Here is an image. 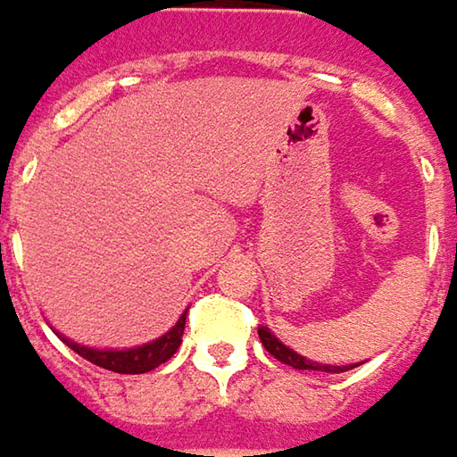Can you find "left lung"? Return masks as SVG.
Listing matches in <instances>:
<instances>
[{"label": "left lung", "mask_w": 457, "mask_h": 457, "mask_svg": "<svg viewBox=\"0 0 457 457\" xmlns=\"http://www.w3.org/2000/svg\"><path fill=\"white\" fill-rule=\"evenodd\" d=\"M258 337L262 341V346L270 352V354L276 356L278 361H283V364H288L293 370H313V371H331V374H338V371H349L359 367V364H344V367H331V364H321V361H311L306 356H301L298 352H293L291 346H286L280 338L268 328V326H260L258 328Z\"/></svg>", "instance_id": "8db88e82"}]
</instances>
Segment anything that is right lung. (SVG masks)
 I'll list each match as a JSON object with an SVG mask.
<instances>
[{"mask_svg":"<svg viewBox=\"0 0 457 457\" xmlns=\"http://www.w3.org/2000/svg\"><path fill=\"white\" fill-rule=\"evenodd\" d=\"M184 321H187V311L181 313L177 323L166 334L154 338V341H146L141 346H131V349H96V346H86V344H78L72 338L62 337L60 331H55V334L71 346L75 354H80L103 370L119 371V374H144V371L156 370L159 364H164L166 359L177 354V349L181 346V337H184Z\"/></svg>","mask_w":457,"mask_h":457,"instance_id":"obj_1","label":"right lung"}]
</instances>
